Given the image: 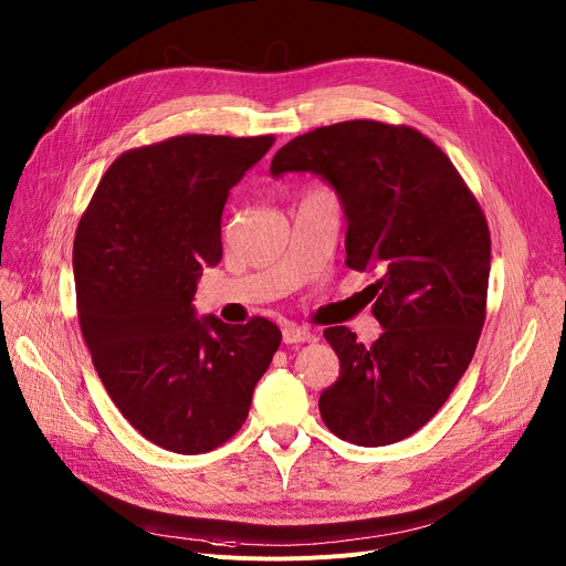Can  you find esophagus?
Instances as JSON below:
<instances>
[{"label": "esophagus", "instance_id": "obj_1", "mask_svg": "<svg viewBox=\"0 0 566 566\" xmlns=\"http://www.w3.org/2000/svg\"><path fill=\"white\" fill-rule=\"evenodd\" d=\"M282 339H284V344H303V342L314 339V335H312L307 328H301V325H295V323H284V328H282Z\"/></svg>", "mask_w": 566, "mask_h": 566}]
</instances>
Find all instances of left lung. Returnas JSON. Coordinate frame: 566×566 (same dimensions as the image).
Listing matches in <instances>:
<instances>
[{
	"label": "left lung",
	"instance_id": "1",
	"mask_svg": "<svg viewBox=\"0 0 566 566\" xmlns=\"http://www.w3.org/2000/svg\"><path fill=\"white\" fill-rule=\"evenodd\" d=\"M312 171L344 206L346 265L367 286L382 335L365 346L346 325L325 328L339 378L321 392V418L360 448L422 429L448 401L478 348L491 271L480 201L429 137L355 118L284 144L271 174Z\"/></svg>",
	"mask_w": 566,
	"mask_h": 566
}]
</instances>
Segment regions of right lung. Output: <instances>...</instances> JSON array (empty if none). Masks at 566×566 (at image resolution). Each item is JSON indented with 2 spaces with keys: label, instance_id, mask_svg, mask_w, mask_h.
<instances>
[{
  "label": "right lung",
  "instance_id": "1",
  "mask_svg": "<svg viewBox=\"0 0 566 566\" xmlns=\"http://www.w3.org/2000/svg\"><path fill=\"white\" fill-rule=\"evenodd\" d=\"M273 135H178L118 156L73 243L77 318L124 418L163 450L211 452L248 420L280 348L273 321L197 318L203 265L222 259V208Z\"/></svg>",
  "mask_w": 566,
  "mask_h": 566
}]
</instances>
